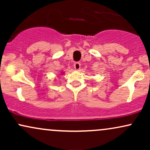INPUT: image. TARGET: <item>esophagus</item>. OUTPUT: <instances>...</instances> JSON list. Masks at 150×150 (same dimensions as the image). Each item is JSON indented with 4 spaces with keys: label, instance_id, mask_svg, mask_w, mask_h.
<instances>
[{
    "label": "esophagus",
    "instance_id": "34e87169",
    "mask_svg": "<svg viewBox=\"0 0 150 150\" xmlns=\"http://www.w3.org/2000/svg\"><path fill=\"white\" fill-rule=\"evenodd\" d=\"M80 63H79V62H75V63H74V68H75V70H80Z\"/></svg>",
    "mask_w": 150,
    "mask_h": 150
}]
</instances>
